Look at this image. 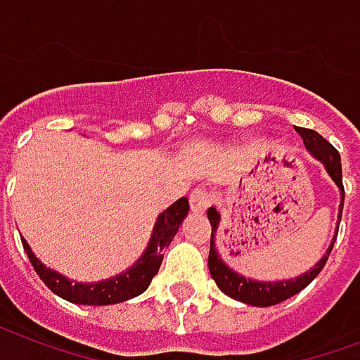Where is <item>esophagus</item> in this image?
<instances>
[{
	"label": "esophagus",
	"instance_id": "34e87169",
	"mask_svg": "<svg viewBox=\"0 0 360 360\" xmlns=\"http://www.w3.org/2000/svg\"><path fill=\"white\" fill-rule=\"evenodd\" d=\"M210 202H212V195H210L209 191L195 190L190 195V207L195 214H202L210 207Z\"/></svg>",
	"mask_w": 360,
	"mask_h": 360
}]
</instances>
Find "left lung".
I'll list each match as a JSON object with an SVG mask.
<instances>
[{"label":"left lung","mask_w":360,"mask_h":360,"mask_svg":"<svg viewBox=\"0 0 360 360\" xmlns=\"http://www.w3.org/2000/svg\"><path fill=\"white\" fill-rule=\"evenodd\" d=\"M298 134L304 140L305 150L311 153L313 158L321 161L324 170L328 172V176L332 178V182L336 184L338 190H340V209H338V220H336V231L332 237L330 245L326 248V252L323 254V258L309 267L307 271L292 277V279H281V281H258L252 277H245L243 273L235 271L231 267L224 262V258L216 248V231L220 226L221 216L220 212L210 207L207 216H209L210 226H212V235H210V252H209V271L210 277L214 279L216 286L220 288L221 292L229 296V298L237 300L241 304L254 305V307H269V305L281 304L285 300L292 298L300 290H304L305 286L309 285L315 277H317L321 269L324 267L326 260H328V254L332 252V247L336 243L338 237V228H340V220H342V210H344V184H342V163H340V153L330 142L319 134V132L311 131V129H296Z\"/></svg>","instance_id":"1"}]
</instances>
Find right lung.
Listing matches in <instances>:
<instances>
[{
    "instance_id": "add662e5",
    "label": "right lung",
    "mask_w": 360,
    "mask_h": 360,
    "mask_svg": "<svg viewBox=\"0 0 360 360\" xmlns=\"http://www.w3.org/2000/svg\"><path fill=\"white\" fill-rule=\"evenodd\" d=\"M190 212V202L186 197H180L170 207L161 212L155 220L151 231L150 243L142 252L139 260L134 262L129 269L110 279L96 281V283H79V281L68 279L66 275L55 271L43 264L36 254L32 252L28 241L22 239V247L28 254L32 266L39 275V279L62 300L79 305H112L121 304L127 300L136 298L150 286L151 279L158 275L161 262H163L165 248L169 247L174 239L178 228L182 226L184 218Z\"/></svg>"
}]
</instances>
